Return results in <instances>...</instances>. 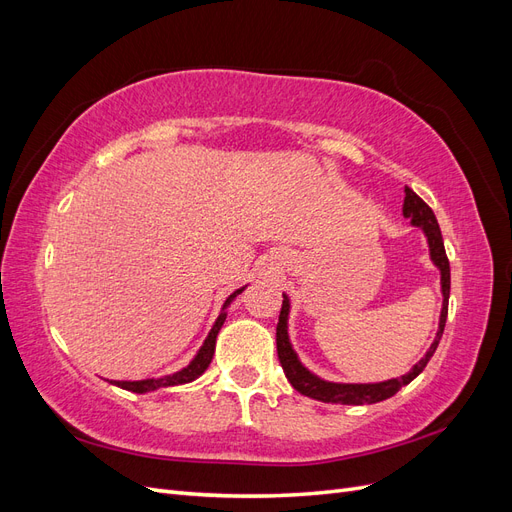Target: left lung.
Returning a JSON list of instances; mask_svg holds the SVG:
<instances>
[{
    "label": "left lung",
    "mask_w": 512,
    "mask_h": 512,
    "mask_svg": "<svg viewBox=\"0 0 512 512\" xmlns=\"http://www.w3.org/2000/svg\"><path fill=\"white\" fill-rule=\"evenodd\" d=\"M406 198H404V218H410V224L421 228L423 235L429 245V258L433 265L440 271V288H442V309H440V322H438V333L436 339H433L427 354L418 361L408 374L401 378H391L384 382H369V384H350V382H329L309 371L299 354L294 352L290 344V335H288V316H290V297L284 294V303H282V312H280V322H277L275 329V339H277V356H280V363L284 367V374L288 382L297 389L301 395L312 397L316 401H324V404H344V406H363V404H378V401H384L393 397L401 386L410 384L429 359L436 352L440 337L444 333V324H446V314H448V294H451V267H448V258L444 252V241H442V232L438 226L436 215L429 209L423 198H418L408 185H406Z\"/></svg>",
    "instance_id": "obj_1"
}]
</instances>
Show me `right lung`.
Here are the masks:
<instances>
[{"instance_id": "obj_1", "label": "right lung", "mask_w": 512, "mask_h": 512, "mask_svg": "<svg viewBox=\"0 0 512 512\" xmlns=\"http://www.w3.org/2000/svg\"><path fill=\"white\" fill-rule=\"evenodd\" d=\"M245 290V286L237 288L235 292L230 294V297L224 301L222 305V312L218 316V320L213 322V327L209 331V335L205 337L203 346L198 348V352L194 354V359L185 365L183 369L175 371V374H168V376H160V378H147V380H108L111 384L119 386V389H126L132 393H151V391H158V389H168V386H179V384H188L194 382L198 376L205 374V369L209 367L211 359H213V352H215V339H218V333L222 329V324L226 322L228 312L226 309L230 307V303L237 299V294H241Z\"/></svg>"}]
</instances>
